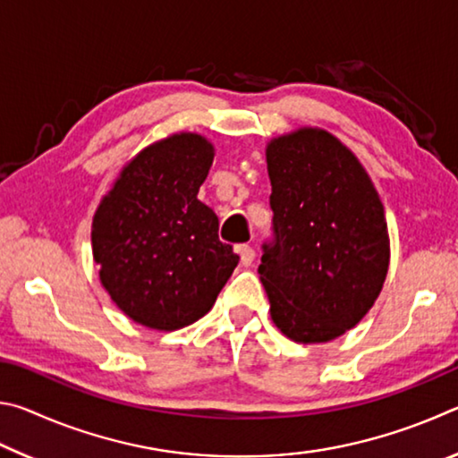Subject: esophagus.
I'll use <instances>...</instances> for the list:
<instances>
[{"instance_id":"obj_1","label":"esophagus","mask_w":458,"mask_h":458,"mask_svg":"<svg viewBox=\"0 0 458 458\" xmlns=\"http://www.w3.org/2000/svg\"><path fill=\"white\" fill-rule=\"evenodd\" d=\"M254 257H257V252H254L252 246H240V262H242V267H250Z\"/></svg>"}]
</instances>
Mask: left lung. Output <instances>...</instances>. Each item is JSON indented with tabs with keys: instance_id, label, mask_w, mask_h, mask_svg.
Instances as JSON below:
<instances>
[{
	"instance_id": "obj_1",
	"label": "left lung",
	"mask_w": 458,
	"mask_h": 458,
	"mask_svg": "<svg viewBox=\"0 0 458 458\" xmlns=\"http://www.w3.org/2000/svg\"><path fill=\"white\" fill-rule=\"evenodd\" d=\"M275 242L259 267L270 319L297 344H325L374 307L390 267L382 199L355 153L319 127L267 143Z\"/></svg>"
}]
</instances>
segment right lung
Masks as SVG:
<instances>
[{"label":"right lung","instance_id":"obj_1","mask_svg":"<svg viewBox=\"0 0 458 458\" xmlns=\"http://www.w3.org/2000/svg\"><path fill=\"white\" fill-rule=\"evenodd\" d=\"M199 133L159 139L121 169L92 218L100 284L123 313L155 331L204 317L238 265L218 216L198 199L214 161Z\"/></svg>","mask_w":458,"mask_h":458}]
</instances>
